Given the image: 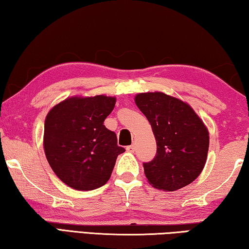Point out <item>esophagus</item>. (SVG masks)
Instances as JSON below:
<instances>
[{
	"mask_svg": "<svg viewBox=\"0 0 249 249\" xmlns=\"http://www.w3.org/2000/svg\"><path fill=\"white\" fill-rule=\"evenodd\" d=\"M126 150L129 151V153H134L135 151V145H130L126 147Z\"/></svg>",
	"mask_w": 249,
	"mask_h": 249,
	"instance_id": "obj_1",
	"label": "esophagus"
}]
</instances>
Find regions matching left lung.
Here are the masks:
<instances>
[{"mask_svg": "<svg viewBox=\"0 0 249 249\" xmlns=\"http://www.w3.org/2000/svg\"><path fill=\"white\" fill-rule=\"evenodd\" d=\"M135 102L157 142L154 159L142 163L149 183L165 191L190 184L208 157L209 132L203 122L187 103L161 92L137 94Z\"/></svg>", "mask_w": 249, "mask_h": 249, "instance_id": "8db88e82", "label": "left lung"}]
</instances>
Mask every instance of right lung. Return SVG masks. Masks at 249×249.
<instances>
[{
	"instance_id": "add662e5",
	"label": "right lung",
	"mask_w": 249,
	"mask_h": 249,
	"mask_svg": "<svg viewBox=\"0 0 249 249\" xmlns=\"http://www.w3.org/2000/svg\"><path fill=\"white\" fill-rule=\"evenodd\" d=\"M115 98H71L50 109L45 121L44 149L54 174L77 190H94L107 182L116 158L124 153L104 120Z\"/></svg>"
}]
</instances>
